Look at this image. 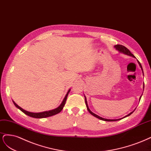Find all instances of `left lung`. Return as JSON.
Here are the masks:
<instances>
[{
  "mask_svg": "<svg viewBox=\"0 0 151 151\" xmlns=\"http://www.w3.org/2000/svg\"><path fill=\"white\" fill-rule=\"evenodd\" d=\"M114 47H115V49H116V50H118L119 52H122V53H124V54H125V55H129V56H132V57H134V58H135V57L134 56V55L133 54H132V53L130 52V51H129V50L127 49V48L126 47H125V46H122V45H116L114 46ZM138 61L139 65L140 67L141 68V69H142V73H143V70H142V65H141L139 61ZM143 74H144V73H143ZM140 98H141V96L140 97ZM85 104H86V105L87 110H88V111H89L90 114H91L92 115H93L94 116H95V117L98 118V119H100V120H101L108 121V122H111H111H112V121H116V120H120V119H114V120H111V119H106L102 118V117H101V116H99V115H97L95 114L94 113L92 112V111L89 109V108H88V104H87V101H86V99L85 96ZM133 112H134V111H132V112H131V113H130L129 114H128L127 115H126V116H125V117H126V116H129L130 115L132 114Z\"/></svg>",
  "mask_w": 151,
  "mask_h": 151,
  "instance_id": "left-lung-1",
  "label": "left lung"
}]
</instances>
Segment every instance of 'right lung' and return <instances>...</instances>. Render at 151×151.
I'll return each mask as SVG.
<instances>
[{"instance_id": "obj_1", "label": "right lung", "mask_w": 151, "mask_h": 151, "mask_svg": "<svg viewBox=\"0 0 151 151\" xmlns=\"http://www.w3.org/2000/svg\"><path fill=\"white\" fill-rule=\"evenodd\" d=\"M70 91V89L68 90V91L67 92V93L65 97L64 100H63L61 104L58 106V108L54 109V110H50V111H43V112H40V113H32V112H29V111H27L25 110L22 109L21 107H20L19 105H17L15 102H14L13 101V103L15 105V106H16V107L17 109H19V110H21L23 113L25 114L26 115L29 116H31V117H33V118H36V119H41V118H46V117H48V116H52L54 115H56L58 113H60V111L63 110V107H64V106L65 105V103H66V99H67V96L68 95V93Z\"/></svg>"}]
</instances>
